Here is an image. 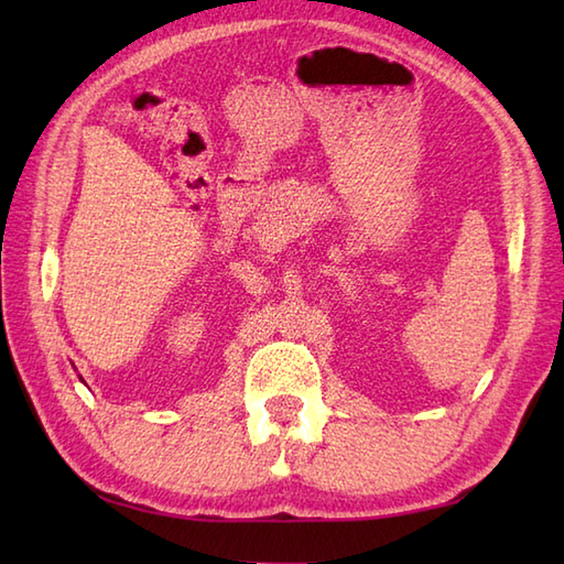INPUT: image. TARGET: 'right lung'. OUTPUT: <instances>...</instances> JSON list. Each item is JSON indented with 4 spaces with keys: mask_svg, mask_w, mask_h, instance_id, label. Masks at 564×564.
<instances>
[{
    "mask_svg": "<svg viewBox=\"0 0 564 564\" xmlns=\"http://www.w3.org/2000/svg\"><path fill=\"white\" fill-rule=\"evenodd\" d=\"M79 380H82V382H84V378H82V376H79Z\"/></svg>",
    "mask_w": 564,
    "mask_h": 564,
    "instance_id": "1",
    "label": "right lung"
}]
</instances>
